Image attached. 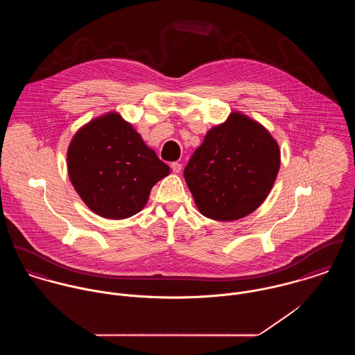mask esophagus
<instances>
[{
    "mask_svg": "<svg viewBox=\"0 0 355 355\" xmlns=\"http://www.w3.org/2000/svg\"><path fill=\"white\" fill-rule=\"evenodd\" d=\"M171 168H172V171H173L175 173H179V172L182 171V164H180V162H172V164H171Z\"/></svg>",
    "mask_w": 355,
    "mask_h": 355,
    "instance_id": "esophagus-1",
    "label": "esophagus"
}]
</instances>
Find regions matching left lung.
I'll return each mask as SVG.
<instances>
[{
	"label": "left lung",
	"mask_w": 355,
	"mask_h": 355,
	"mask_svg": "<svg viewBox=\"0 0 355 355\" xmlns=\"http://www.w3.org/2000/svg\"><path fill=\"white\" fill-rule=\"evenodd\" d=\"M279 169L276 139L261 123L235 110L206 132L184 169V179L201 214L234 221L266 200Z\"/></svg>",
	"instance_id": "1"
}]
</instances>
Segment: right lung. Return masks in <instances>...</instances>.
<instances>
[{
	"label": "right lung",
	"instance_id": "add662e5",
	"mask_svg": "<svg viewBox=\"0 0 355 355\" xmlns=\"http://www.w3.org/2000/svg\"><path fill=\"white\" fill-rule=\"evenodd\" d=\"M67 168L82 201L110 220L141 211L153 186L169 175V166L119 112H107L76 131L68 146Z\"/></svg>",
	"mask_w": 355,
	"mask_h": 355
}]
</instances>
